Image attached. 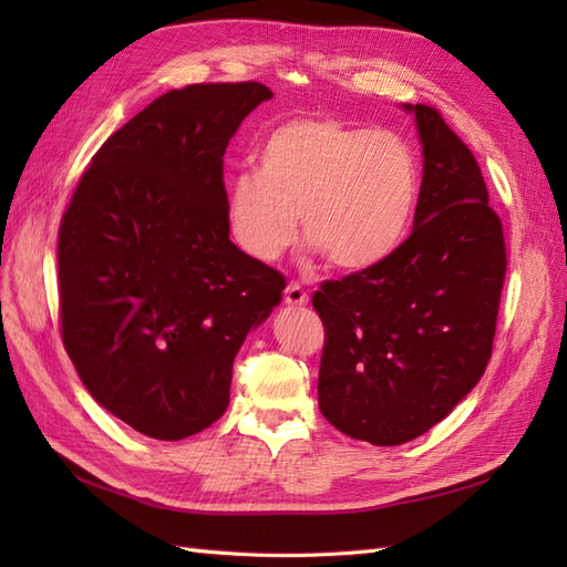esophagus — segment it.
Instances as JSON below:
<instances>
[{
  "instance_id": "1",
  "label": "esophagus",
  "mask_w": 567,
  "mask_h": 567,
  "mask_svg": "<svg viewBox=\"0 0 567 567\" xmlns=\"http://www.w3.org/2000/svg\"><path fill=\"white\" fill-rule=\"evenodd\" d=\"M307 293L305 290L298 286V284H290L286 290H284V302L288 305V307H305L307 305Z\"/></svg>"
}]
</instances>
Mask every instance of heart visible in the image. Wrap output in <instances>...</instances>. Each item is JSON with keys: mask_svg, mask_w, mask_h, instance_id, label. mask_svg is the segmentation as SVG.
Here are the masks:
<instances>
[{"mask_svg": "<svg viewBox=\"0 0 567 567\" xmlns=\"http://www.w3.org/2000/svg\"><path fill=\"white\" fill-rule=\"evenodd\" d=\"M256 173L225 188L231 241L271 265L293 248L298 213L305 241L331 267L364 271L398 248L416 213L421 173L402 136L305 115L274 127Z\"/></svg>", "mask_w": 567, "mask_h": 567, "instance_id": "1", "label": "heart"}]
</instances>
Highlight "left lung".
<instances>
[{
	"mask_svg": "<svg viewBox=\"0 0 567 567\" xmlns=\"http://www.w3.org/2000/svg\"><path fill=\"white\" fill-rule=\"evenodd\" d=\"M414 115L423 179L414 229L383 262L326 281L319 409L340 433L394 447L431 431L483 379L506 274L502 221L471 148Z\"/></svg>",
	"mask_w": 567,
	"mask_h": 567,
	"instance_id": "obj_1",
	"label": "left lung"
}]
</instances>
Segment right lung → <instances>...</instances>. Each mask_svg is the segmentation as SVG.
I'll return each mask as SVG.
<instances>
[{"mask_svg":"<svg viewBox=\"0 0 567 567\" xmlns=\"http://www.w3.org/2000/svg\"><path fill=\"white\" fill-rule=\"evenodd\" d=\"M260 82L158 96L96 151L59 231L63 346L92 398L153 440L227 411L231 367L286 281L229 238L221 165Z\"/></svg>","mask_w":567,"mask_h":567,"instance_id":"obj_1","label":"right lung"}]
</instances>
